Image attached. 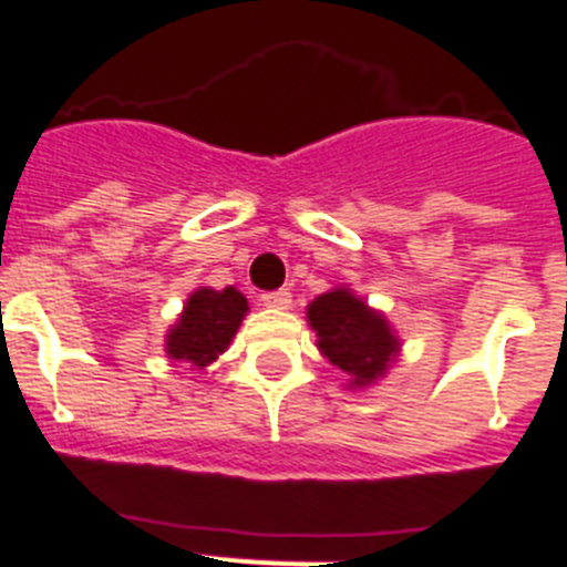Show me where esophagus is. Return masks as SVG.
Listing matches in <instances>:
<instances>
[{
  "label": "esophagus",
  "mask_w": 567,
  "mask_h": 567,
  "mask_svg": "<svg viewBox=\"0 0 567 567\" xmlns=\"http://www.w3.org/2000/svg\"><path fill=\"white\" fill-rule=\"evenodd\" d=\"M259 302L265 305V308H277V310H285L290 308V293L285 288L279 290H265L262 296H259Z\"/></svg>",
  "instance_id": "esophagus-1"
}]
</instances>
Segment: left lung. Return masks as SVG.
Here are the masks:
<instances>
[{
  "label": "left lung",
  "mask_w": 567,
  "mask_h": 567,
  "mask_svg": "<svg viewBox=\"0 0 567 567\" xmlns=\"http://www.w3.org/2000/svg\"><path fill=\"white\" fill-rule=\"evenodd\" d=\"M310 328L319 336V350L359 386L384 375L398 350L390 324L367 308L350 290H330L308 308Z\"/></svg>",
  "instance_id": "obj_1"
}]
</instances>
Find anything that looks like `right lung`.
<instances>
[{"label": "right lung", "mask_w": 567, "mask_h": 567, "mask_svg": "<svg viewBox=\"0 0 567 567\" xmlns=\"http://www.w3.org/2000/svg\"><path fill=\"white\" fill-rule=\"evenodd\" d=\"M246 310L248 302L239 290L200 288L188 296L177 328L166 339V353L192 370H203L226 350Z\"/></svg>", "instance_id": "add662e5"}]
</instances>
